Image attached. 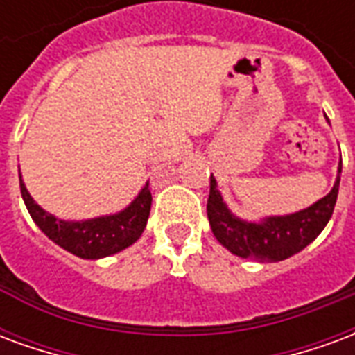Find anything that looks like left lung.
Returning a JSON list of instances; mask_svg holds the SVG:
<instances>
[{
    "label": "left lung",
    "instance_id": "1",
    "mask_svg": "<svg viewBox=\"0 0 355 355\" xmlns=\"http://www.w3.org/2000/svg\"><path fill=\"white\" fill-rule=\"evenodd\" d=\"M343 165L338 167V173ZM340 177H336L333 190L321 198L312 207L298 211L295 215L270 216L262 224L243 223L232 215L224 205L223 196L216 190L215 178L211 177V190L207 200V216L211 230L230 253L241 259L259 262H279L302 251L318 238L327 226L335 211Z\"/></svg>",
    "mask_w": 355,
    "mask_h": 355
}]
</instances>
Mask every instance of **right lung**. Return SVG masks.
Here are the masks:
<instances>
[{
    "label": "right lung",
    "mask_w": 355,
    "mask_h": 355,
    "mask_svg": "<svg viewBox=\"0 0 355 355\" xmlns=\"http://www.w3.org/2000/svg\"><path fill=\"white\" fill-rule=\"evenodd\" d=\"M20 193L26 203L28 213L34 218V223L42 228L43 234L62 249L81 259H102V257L119 253L125 247L132 245L146 228L150 207H152V193L146 184L137 196V200L117 215L91 218L83 223H66L45 213L30 198L22 178H20Z\"/></svg>",
    "instance_id": "obj_1"
}]
</instances>
